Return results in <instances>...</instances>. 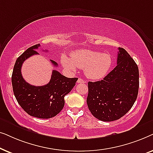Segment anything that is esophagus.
I'll return each instance as SVG.
<instances>
[{
    "label": "esophagus",
    "mask_w": 153,
    "mask_h": 153,
    "mask_svg": "<svg viewBox=\"0 0 153 153\" xmlns=\"http://www.w3.org/2000/svg\"><path fill=\"white\" fill-rule=\"evenodd\" d=\"M77 83H85V81L83 80V79L79 78L78 79V81H77Z\"/></svg>",
    "instance_id": "obj_1"
}]
</instances>
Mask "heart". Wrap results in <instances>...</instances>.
Returning a JSON list of instances; mask_svg holds the SVG:
<instances>
[{"label": "heart", "instance_id": "b5f03b06", "mask_svg": "<svg viewBox=\"0 0 153 153\" xmlns=\"http://www.w3.org/2000/svg\"><path fill=\"white\" fill-rule=\"evenodd\" d=\"M61 62L63 67L70 72H76L77 68H85V74L93 80L104 78L109 72L113 60L108 53L92 50H80L74 52L71 58L63 56Z\"/></svg>", "mask_w": 153, "mask_h": 153}]
</instances>
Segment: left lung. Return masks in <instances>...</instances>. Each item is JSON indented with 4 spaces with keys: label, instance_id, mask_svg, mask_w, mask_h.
Segmentation results:
<instances>
[{
    "label": "left lung",
    "instance_id": "obj_1",
    "mask_svg": "<svg viewBox=\"0 0 153 153\" xmlns=\"http://www.w3.org/2000/svg\"><path fill=\"white\" fill-rule=\"evenodd\" d=\"M117 66L101 81L88 83L87 104L98 120H118L130 110L137 98L139 68L123 48H118Z\"/></svg>",
    "mask_w": 153,
    "mask_h": 153
}]
</instances>
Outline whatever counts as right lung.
<instances>
[{
	"instance_id": "add662e5",
	"label": "right lung",
	"mask_w": 153,
	"mask_h": 153,
	"mask_svg": "<svg viewBox=\"0 0 153 153\" xmlns=\"http://www.w3.org/2000/svg\"><path fill=\"white\" fill-rule=\"evenodd\" d=\"M39 44L28 48L17 59L12 75L13 92L18 103L27 114L38 118L47 119L56 116L65 105L64 97L72 91L78 78H68L57 70H53L51 80L47 85L35 86L24 80L21 69L23 62L31 56L39 54L36 49ZM54 66L58 63L51 60Z\"/></svg>"
}]
</instances>
